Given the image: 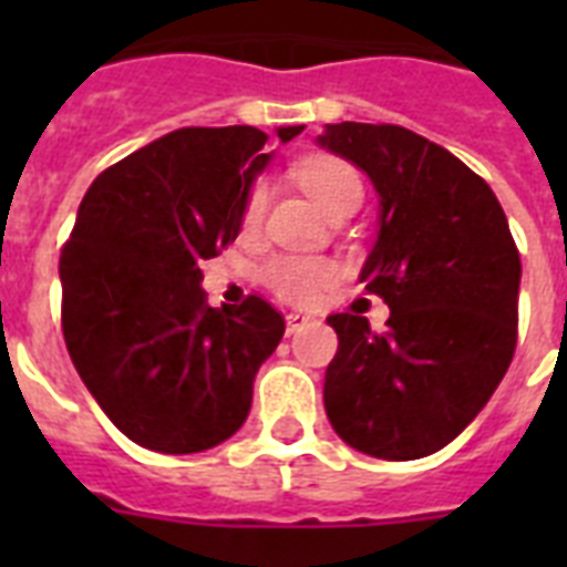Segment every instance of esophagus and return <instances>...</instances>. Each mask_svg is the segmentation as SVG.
I'll list each match as a JSON object with an SVG mask.
<instances>
[{
  "instance_id": "1",
  "label": "esophagus",
  "mask_w": 567,
  "mask_h": 567,
  "mask_svg": "<svg viewBox=\"0 0 567 567\" xmlns=\"http://www.w3.org/2000/svg\"><path fill=\"white\" fill-rule=\"evenodd\" d=\"M311 315H306V311H291L288 318H285V323H288V336H297V332H302V329L309 327L311 323Z\"/></svg>"
}]
</instances>
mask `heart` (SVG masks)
Returning <instances> with one entry per match:
<instances>
[{"label": "heart", "instance_id": "heart-1", "mask_svg": "<svg viewBox=\"0 0 567 567\" xmlns=\"http://www.w3.org/2000/svg\"><path fill=\"white\" fill-rule=\"evenodd\" d=\"M297 179L315 203L323 212H332L338 205L350 203V199H362V179L359 173L347 162L336 155H311L306 162L297 164ZM267 205V185L256 182L247 190L244 199V212L240 223L244 229H256L261 217H265ZM336 279V265L327 258H309V256H279L265 267V282L274 293H279L288 302H309L315 293Z\"/></svg>", "mask_w": 567, "mask_h": 567}]
</instances>
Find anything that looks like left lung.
<instances>
[{"instance_id": "8db88e82", "label": "left lung", "mask_w": 567, "mask_h": 567, "mask_svg": "<svg viewBox=\"0 0 567 567\" xmlns=\"http://www.w3.org/2000/svg\"><path fill=\"white\" fill-rule=\"evenodd\" d=\"M318 146L379 196L359 279L388 302L385 332L332 315L323 379L332 430L359 453L423 458L456 439L501 385L518 341L520 258L494 190L444 146L403 126L332 123Z\"/></svg>"}]
</instances>
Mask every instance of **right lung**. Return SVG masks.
Returning a JSON list of instances; mask_svg holds the SVG:
<instances>
[{
  "mask_svg": "<svg viewBox=\"0 0 567 567\" xmlns=\"http://www.w3.org/2000/svg\"><path fill=\"white\" fill-rule=\"evenodd\" d=\"M302 126L276 128L282 144ZM252 126L176 128L96 176L61 252V327L75 371L126 439L203 453L231 439L285 336L261 297L205 302L203 261L238 238L274 153Z\"/></svg>",
  "mask_w": 567,
  "mask_h": 567,
  "instance_id": "1",
  "label": "right lung"
}]
</instances>
